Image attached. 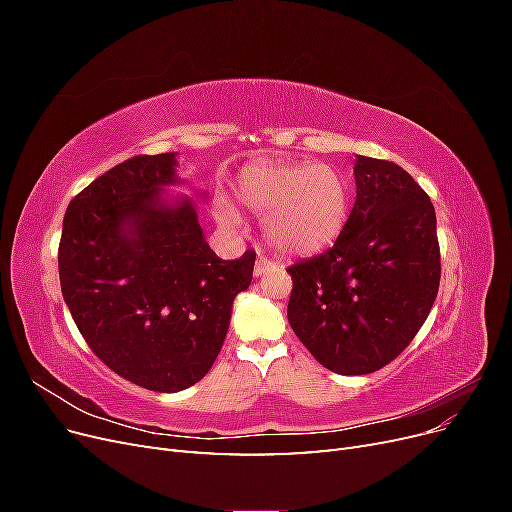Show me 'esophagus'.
I'll return each instance as SVG.
<instances>
[{"label":"esophagus","instance_id":"1","mask_svg":"<svg viewBox=\"0 0 512 512\" xmlns=\"http://www.w3.org/2000/svg\"><path fill=\"white\" fill-rule=\"evenodd\" d=\"M277 267V262L275 260H271V258H267V256H258V260H256V265H254V273H256V277H260V275H265V273H269V271H273Z\"/></svg>","mask_w":512,"mask_h":512}]
</instances>
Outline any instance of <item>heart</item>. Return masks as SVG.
Listing matches in <instances>:
<instances>
[{
  "label": "heart",
  "instance_id": "b5f03b06",
  "mask_svg": "<svg viewBox=\"0 0 512 512\" xmlns=\"http://www.w3.org/2000/svg\"><path fill=\"white\" fill-rule=\"evenodd\" d=\"M235 198L262 215L271 245L290 256L327 250L342 235L350 211L348 183L329 164L254 162L239 173ZM218 220L235 226L237 215L218 209Z\"/></svg>",
  "mask_w": 512,
  "mask_h": 512
}]
</instances>
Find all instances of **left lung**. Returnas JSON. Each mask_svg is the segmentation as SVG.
Masks as SVG:
<instances>
[{"instance_id": "obj_1", "label": "left lung", "mask_w": 512, "mask_h": 512, "mask_svg": "<svg viewBox=\"0 0 512 512\" xmlns=\"http://www.w3.org/2000/svg\"><path fill=\"white\" fill-rule=\"evenodd\" d=\"M356 200L324 254L288 269V322L327 369L363 376L389 365L427 320L440 288L436 211L395 162L356 156Z\"/></svg>"}]
</instances>
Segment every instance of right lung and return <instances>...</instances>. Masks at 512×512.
<instances>
[{"label":"right lung","mask_w":512,"mask_h":512,"mask_svg":"<svg viewBox=\"0 0 512 512\" xmlns=\"http://www.w3.org/2000/svg\"><path fill=\"white\" fill-rule=\"evenodd\" d=\"M177 153L117 164L72 198L59 241V282L87 346L147 391L177 393L207 376L228 333L232 301L256 254L222 260L196 203L168 196Z\"/></svg>","instance_id":"1"}]
</instances>
